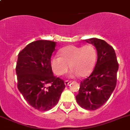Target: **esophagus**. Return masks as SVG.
I'll return each mask as SVG.
<instances>
[{
  "mask_svg": "<svg viewBox=\"0 0 130 130\" xmlns=\"http://www.w3.org/2000/svg\"><path fill=\"white\" fill-rule=\"evenodd\" d=\"M71 83V81H69V80H65V86H67V85H69V84Z\"/></svg>",
  "mask_w": 130,
  "mask_h": 130,
  "instance_id": "1",
  "label": "esophagus"
}]
</instances>
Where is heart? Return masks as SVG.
I'll return each instance as SVG.
<instances>
[{
	"mask_svg": "<svg viewBox=\"0 0 130 130\" xmlns=\"http://www.w3.org/2000/svg\"><path fill=\"white\" fill-rule=\"evenodd\" d=\"M60 55L52 58L51 65L53 72L60 76L72 68L70 77H86L92 71L97 58V52L92 44L81 46L69 45L61 48Z\"/></svg>",
	"mask_w": 130,
	"mask_h": 130,
	"instance_id": "1",
	"label": "heart"
}]
</instances>
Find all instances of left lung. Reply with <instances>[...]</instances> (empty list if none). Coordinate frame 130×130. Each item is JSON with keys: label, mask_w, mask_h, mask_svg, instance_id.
<instances>
[{"label": "left lung", "mask_w": 130, "mask_h": 130, "mask_svg": "<svg viewBox=\"0 0 130 130\" xmlns=\"http://www.w3.org/2000/svg\"><path fill=\"white\" fill-rule=\"evenodd\" d=\"M86 41L95 47L98 60L90 75L81 81L76 101L82 108L94 111L106 103L115 90L119 66L115 50L105 41L90 38Z\"/></svg>", "instance_id": "obj_1"}]
</instances>
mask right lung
<instances>
[{
  "label": "right lung",
  "instance_id": "obj_1",
  "mask_svg": "<svg viewBox=\"0 0 130 130\" xmlns=\"http://www.w3.org/2000/svg\"><path fill=\"white\" fill-rule=\"evenodd\" d=\"M57 43L38 40L19 52L16 64L18 88L34 108L46 111L58 102L65 88L63 80L54 76L51 57Z\"/></svg>",
  "mask_w": 130,
  "mask_h": 130
}]
</instances>
